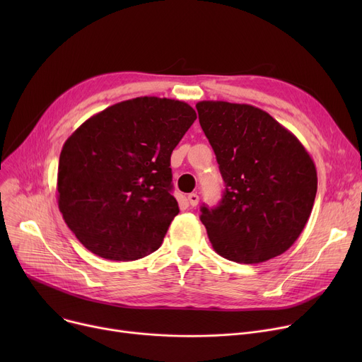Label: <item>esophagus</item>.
<instances>
[{"mask_svg": "<svg viewBox=\"0 0 362 362\" xmlns=\"http://www.w3.org/2000/svg\"><path fill=\"white\" fill-rule=\"evenodd\" d=\"M187 201H189V204H191L192 206H197L198 202H199V197L197 194H189L187 195Z\"/></svg>", "mask_w": 362, "mask_h": 362, "instance_id": "esophagus-1", "label": "esophagus"}]
</instances>
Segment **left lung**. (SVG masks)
Here are the masks:
<instances>
[{"label":"left lung","mask_w":362,"mask_h":362,"mask_svg":"<svg viewBox=\"0 0 362 362\" xmlns=\"http://www.w3.org/2000/svg\"><path fill=\"white\" fill-rule=\"evenodd\" d=\"M197 110L226 183L221 202L201 208L214 251L243 264L286 252L305 227L317 194L308 151L254 105L199 101Z\"/></svg>","instance_id":"left-lung-1"}]
</instances>
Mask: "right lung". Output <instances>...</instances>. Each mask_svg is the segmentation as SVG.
<instances>
[{
  "label": "right lung",
  "mask_w": 362,
  "mask_h": 362,
  "mask_svg": "<svg viewBox=\"0 0 362 362\" xmlns=\"http://www.w3.org/2000/svg\"><path fill=\"white\" fill-rule=\"evenodd\" d=\"M197 119L177 100L138 97L89 117L64 142L57 201L88 251L135 261L157 251L179 214L171 152Z\"/></svg>",
  "instance_id": "right-lung-1"
}]
</instances>
